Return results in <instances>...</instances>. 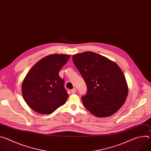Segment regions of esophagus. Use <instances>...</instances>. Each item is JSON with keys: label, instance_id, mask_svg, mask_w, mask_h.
<instances>
[{"label": "esophagus", "instance_id": "esophagus-1", "mask_svg": "<svg viewBox=\"0 0 151 151\" xmlns=\"http://www.w3.org/2000/svg\"><path fill=\"white\" fill-rule=\"evenodd\" d=\"M71 92H72V94H75V93L76 92V89L75 88H73V89L71 90Z\"/></svg>", "mask_w": 151, "mask_h": 151}]
</instances>
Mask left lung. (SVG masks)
Wrapping results in <instances>:
<instances>
[{"mask_svg":"<svg viewBox=\"0 0 151 151\" xmlns=\"http://www.w3.org/2000/svg\"><path fill=\"white\" fill-rule=\"evenodd\" d=\"M72 59L87 86V94L81 97L85 108L97 117L116 113L128 93L125 76L118 64L91 51L76 54Z\"/></svg>","mask_w":151,"mask_h":151,"instance_id":"left-lung-1","label":"left lung"}]
</instances>
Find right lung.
I'll use <instances>...</instances> for the list:
<instances>
[{"mask_svg": "<svg viewBox=\"0 0 151 151\" xmlns=\"http://www.w3.org/2000/svg\"><path fill=\"white\" fill-rule=\"evenodd\" d=\"M69 58L66 54L49 55L28 72L21 84V91L32 110L40 114H51L65 103L69 94L58 74Z\"/></svg>", "mask_w": 151, "mask_h": 151, "instance_id": "add662e5", "label": "right lung"}]
</instances>
